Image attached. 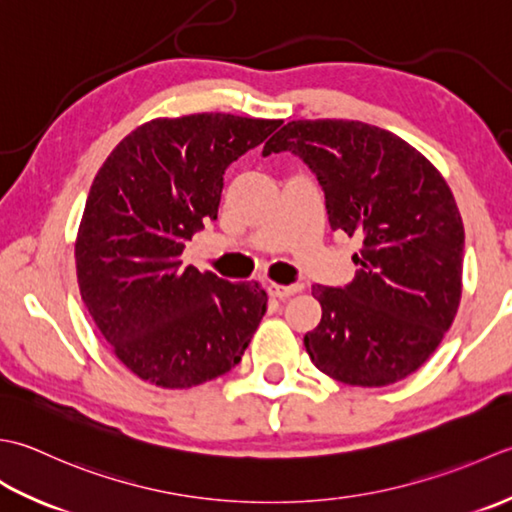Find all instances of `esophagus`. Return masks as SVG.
I'll list each match as a JSON object with an SVG mask.
<instances>
[{
	"label": "esophagus",
	"mask_w": 512,
	"mask_h": 512,
	"mask_svg": "<svg viewBox=\"0 0 512 512\" xmlns=\"http://www.w3.org/2000/svg\"><path fill=\"white\" fill-rule=\"evenodd\" d=\"M300 289H302L300 285H276V283H271V285L267 287L269 296H274V298H278V300H285V298H289V296H294V294H298Z\"/></svg>",
	"instance_id": "esophagus-1"
}]
</instances>
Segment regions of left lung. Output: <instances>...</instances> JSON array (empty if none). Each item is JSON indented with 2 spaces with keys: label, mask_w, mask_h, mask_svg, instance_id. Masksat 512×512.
Wrapping results in <instances>:
<instances>
[{
  "label": "left lung",
  "mask_w": 512,
  "mask_h": 512,
  "mask_svg": "<svg viewBox=\"0 0 512 512\" xmlns=\"http://www.w3.org/2000/svg\"><path fill=\"white\" fill-rule=\"evenodd\" d=\"M283 150L318 176L331 229L362 245L347 287H314L311 362L351 387L404 380L440 347L462 300L464 223L451 187L413 145L362 121H289L263 154Z\"/></svg>",
  "instance_id": "obj_1"
}]
</instances>
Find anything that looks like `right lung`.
<instances>
[{
	"label": "right lung",
	"instance_id": "add662e5",
	"mask_svg": "<svg viewBox=\"0 0 512 512\" xmlns=\"http://www.w3.org/2000/svg\"><path fill=\"white\" fill-rule=\"evenodd\" d=\"M278 119L225 112L159 117L123 137L90 185L75 238L83 305L114 356L143 382L190 389L241 362L267 294L183 267V247L216 221L227 165Z\"/></svg>",
	"mask_w": 512,
	"mask_h": 512
}]
</instances>
